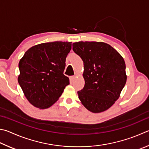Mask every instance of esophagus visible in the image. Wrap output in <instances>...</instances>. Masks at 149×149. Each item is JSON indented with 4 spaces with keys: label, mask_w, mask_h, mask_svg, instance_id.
Segmentation results:
<instances>
[{
    "label": "esophagus",
    "mask_w": 149,
    "mask_h": 149,
    "mask_svg": "<svg viewBox=\"0 0 149 149\" xmlns=\"http://www.w3.org/2000/svg\"><path fill=\"white\" fill-rule=\"evenodd\" d=\"M74 79H75V77L74 76H70V82H71V83H72L73 81H74Z\"/></svg>",
    "instance_id": "1"
}]
</instances>
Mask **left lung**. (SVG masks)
<instances>
[{
    "label": "left lung",
    "mask_w": 149,
    "mask_h": 149,
    "mask_svg": "<svg viewBox=\"0 0 149 149\" xmlns=\"http://www.w3.org/2000/svg\"><path fill=\"white\" fill-rule=\"evenodd\" d=\"M72 46L84 64L85 83L77 92L79 98L90 111H104L117 100L125 85V62L114 48L104 42H79Z\"/></svg>",
    "instance_id": "8db88e82"
}]
</instances>
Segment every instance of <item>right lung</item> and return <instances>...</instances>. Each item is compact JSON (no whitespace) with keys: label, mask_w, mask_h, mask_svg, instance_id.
Here are the masks:
<instances>
[{"label":"right lung","mask_w":149,"mask_h":149,"mask_svg":"<svg viewBox=\"0 0 149 149\" xmlns=\"http://www.w3.org/2000/svg\"><path fill=\"white\" fill-rule=\"evenodd\" d=\"M71 49L72 43L69 42L43 43L30 48L20 60L18 82L34 106L49 107L70 84L63 72Z\"/></svg>","instance_id":"add662e5"}]
</instances>
